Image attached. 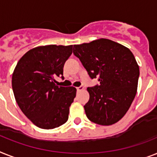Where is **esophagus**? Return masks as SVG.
<instances>
[{
	"label": "esophagus",
	"mask_w": 157,
	"mask_h": 157,
	"mask_svg": "<svg viewBox=\"0 0 157 157\" xmlns=\"http://www.w3.org/2000/svg\"><path fill=\"white\" fill-rule=\"evenodd\" d=\"M76 89H77V91H80V90H82L84 89V86H78L77 88H76Z\"/></svg>",
	"instance_id": "esophagus-1"
}]
</instances>
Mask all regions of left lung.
Returning a JSON list of instances; mask_svg holds the SVG:
<instances>
[{"label": "left lung", "instance_id": "left-lung-1", "mask_svg": "<svg viewBox=\"0 0 157 157\" xmlns=\"http://www.w3.org/2000/svg\"><path fill=\"white\" fill-rule=\"evenodd\" d=\"M73 53L79 58L90 78L99 85L87 87L90 99L84 105L89 120L100 125H111L121 120L136 94L139 66L131 50L106 38L75 45Z\"/></svg>", "mask_w": 157, "mask_h": 157}]
</instances>
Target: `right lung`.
Wrapping results in <instances>:
<instances>
[{"label": "right lung", "mask_w": 157, "mask_h": 157, "mask_svg": "<svg viewBox=\"0 0 157 157\" xmlns=\"http://www.w3.org/2000/svg\"><path fill=\"white\" fill-rule=\"evenodd\" d=\"M72 46L33 48L21 58L14 69L12 87L17 103L38 128L53 129L68 120L76 88L58 86L54 78H63V67L72 54Z\"/></svg>", "instance_id": "add662e5"}]
</instances>
